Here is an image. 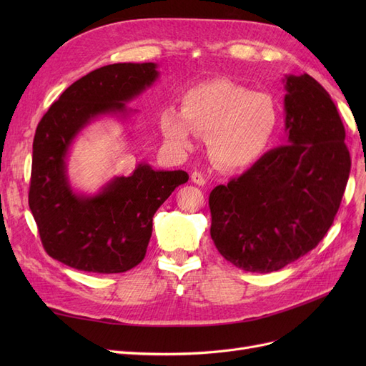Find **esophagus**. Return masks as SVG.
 <instances>
[{"label":"esophagus","mask_w":366,"mask_h":366,"mask_svg":"<svg viewBox=\"0 0 366 366\" xmlns=\"http://www.w3.org/2000/svg\"><path fill=\"white\" fill-rule=\"evenodd\" d=\"M191 180L195 183V184H198V186H204L206 184V179H204V175L202 174V172H192V175H191Z\"/></svg>","instance_id":"1"}]
</instances>
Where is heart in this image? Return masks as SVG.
Segmentation results:
<instances>
[{
    "mask_svg": "<svg viewBox=\"0 0 366 366\" xmlns=\"http://www.w3.org/2000/svg\"><path fill=\"white\" fill-rule=\"evenodd\" d=\"M278 127V108L265 93L229 81L194 86L182 99V112L164 109L160 128L171 148L191 151L197 132L207 134L209 151L226 169H244L270 145Z\"/></svg>",
    "mask_w": 366,
    "mask_h": 366,
    "instance_id": "b5f03b06",
    "label": "heart"
}]
</instances>
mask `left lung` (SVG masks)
Wrapping results in <instances>:
<instances>
[{
  "label": "left lung",
  "mask_w": 366,
  "mask_h": 366,
  "mask_svg": "<svg viewBox=\"0 0 366 366\" xmlns=\"http://www.w3.org/2000/svg\"><path fill=\"white\" fill-rule=\"evenodd\" d=\"M285 145L209 195L210 237L238 269L276 272L313 250L333 224L351 169L345 128L310 74L284 77Z\"/></svg>",
  "instance_id": "8db88e82"
}]
</instances>
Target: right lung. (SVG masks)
Masks as SVG:
<instances>
[{"instance_id": "1", "label": "right lung", "mask_w": 366, "mask_h": 366, "mask_svg": "<svg viewBox=\"0 0 366 366\" xmlns=\"http://www.w3.org/2000/svg\"><path fill=\"white\" fill-rule=\"evenodd\" d=\"M154 62L105 65L65 90L38 124L33 139L29 206L44 249L53 259L92 273H122L145 258L152 217L184 171L154 169L139 162L129 175L113 177L94 194L76 191L67 160L76 137L93 122H128L127 104L159 79Z\"/></svg>"}]
</instances>
